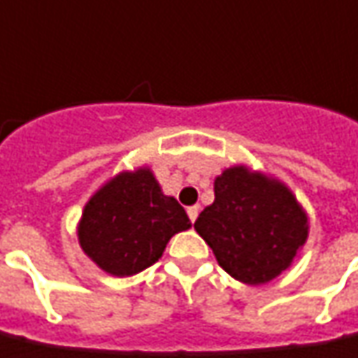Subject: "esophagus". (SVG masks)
<instances>
[{"label": "esophagus", "mask_w": 358, "mask_h": 358, "mask_svg": "<svg viewBox=\"0 0 358 358\" xmlns=\"http://www.w3.org/2000/svg\"><path fill=\"white\" fill-rule=\"evenodd\" d=\"M197 215H199V205H192V207H187V217H189V221L196 222Z\"/></svg>", "instance_id": "34e87169"}]
</instances>
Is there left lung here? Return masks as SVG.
<instances>
[{"instance_id": "8db88e82", "label": "left lung", "mask_w": 358, "mask_h": 358, "mask_svg": "<svg viewBox=\"0 0 358 358\" xmlns=\"http://www.w3.org/2000/svg\"><path fill=\"white\" fill-rule=\"evenodd\" d=\"M194 229L236 281L279 277L308 238V215L281 180L236 164L215 178V201Z\"/></svg>"}]
</instances>
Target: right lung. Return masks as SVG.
Returning <instances> with one entry per match:
<instances>
[{
  "mask_svg": "<svg viewBox=\"0 0 358 358\" xmlns=\"http://www.w3.org/2000/svg\"><path fill=\"white\" fill-rule=\"evenodd\" d=\"M192 222L164 196L149 166L124 171L99 187L77 224L79 246L102 271L129 277L159 262L169 240Z\"/></svg>",
  "mask_w": 358,
  "mask_h": 358,
  "instance_id": "add662e5",
  "label": "right lung"
}]
</instances>
